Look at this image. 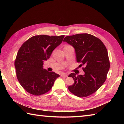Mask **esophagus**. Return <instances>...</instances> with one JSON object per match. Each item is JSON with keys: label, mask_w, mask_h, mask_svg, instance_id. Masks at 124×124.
<instances>
[{"label": "esophagus", "mask_w": 124, "mask_h": 124, "mask_svg": "<svg viewBox=\"0 0 124 124\" xmlns=\"http://www.w3.org/2000/svg\"><path fill=\"white\" fill-rule=\"evenodd\" d=\"M68 74H67V73H62V74L61 75V77H68Z\"/></svg>", "instance_id": "esophagus-1"}]
</instances>
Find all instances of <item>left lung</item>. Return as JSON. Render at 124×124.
Returning a JSON list of instances; mask_svg holds the SVG:
<instances>
[{"label": "left lung", "instance_id": "8db88e82", "mask_svg": "<svg viewBox=\"0 0 124 124\" xmlns=\"http://www.w3.org/2000/svg\"><path fill=\"white\" fill-rule=\"evenodd\" d=\"M67 42L75 49L77 62L84 65V75H69L74 84L68 87L71 93L79 97L91 95L96 92L105 82L110 68L107 49L100 39L88 33L67 36Z\"/></svg>", "mask_w": 124, "mask_h": 124}]
</instances>
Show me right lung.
<instances>
[{
	"mask_svg": "<svg viewBox=\"0 0 124 124\" xmlns=\"http://www.w3.org/2000/svg\"><path fill=\"white\" fill-rule=\"evenodd\" d=\"M64 35H38L31 37L18 50L14 65L17 78L28 93L40 95L48 92L60 75L43 68L44 61L48 59L53 51L60 45Z\"/></svg>",
	"mask_w": 124,
	"mask_h": 124,
	"instance_id": "add662e5",
	"label": "right lung"
}]
</instances>
